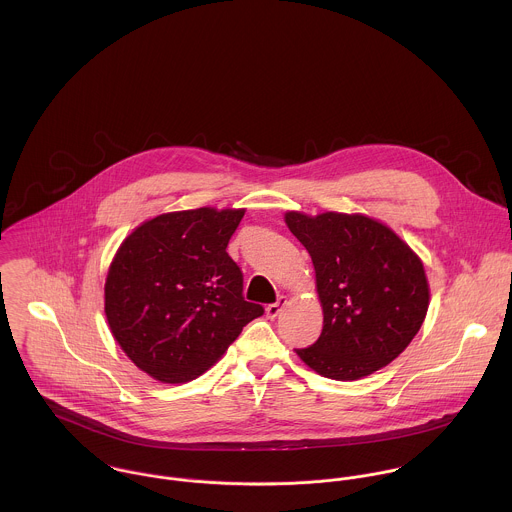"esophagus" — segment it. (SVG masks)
Returning a JSON list of instances; mask_svg holds the SVG:
<instances>
[{
    "label": "esophagus",
    "mask_w": 512,
    "mask_h": 512,
    "mask_svg": "<svg viewBox=\"0 0 512 512\" xmlns=\"http://www.w3.org/2000/svg\"><path fill=\"white\" fill-rule=\"evenodd\" d=\"M288 305V297L286 295H282L276 303H270L268 307H266V315L270 317V319H276L280 313H282V309Z\"/></svg>",
    "instance_id": "esophagus-1"
}]
</instances>
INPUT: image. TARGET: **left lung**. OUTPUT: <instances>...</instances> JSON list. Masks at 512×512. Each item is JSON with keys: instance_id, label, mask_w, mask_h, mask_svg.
Here are the masks:
<instances>
[{"instance_id": "1", "label": "left lung", "mask_w": 512, "mask_h": 512, "mask_svg": "<svg viewBox=\"0 0 512 512\" xmlns=\"http://www.w3.org/2000/svg\"><path fill=\"white\" fill-rule=\"evenodd\" d=\"M315 268L319 339L297 357L333 380H359L392 363L418 335L430 305L420 256L388 224L363 213L288 211Z\"/></svg>"}]
</instances>
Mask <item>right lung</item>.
Listing matches in <instances>:
<instances>
[{"label": "right lung", "mask_w": 512, "mask_h": 512, "mask_svg": "<svg viewBox=\"0 0 512 512\" xmlns=\"http://www.w3.org/2000/svg\"><path fill=\"white\" fill-rule=\"evenodd\" d=\"M246 209L201 207L136 226L116 250L104 313L126 357L165 384L195 380L264 313L226 246Z\"/></svg>", "instance_id": "right-lung-1"}]
</instances>
